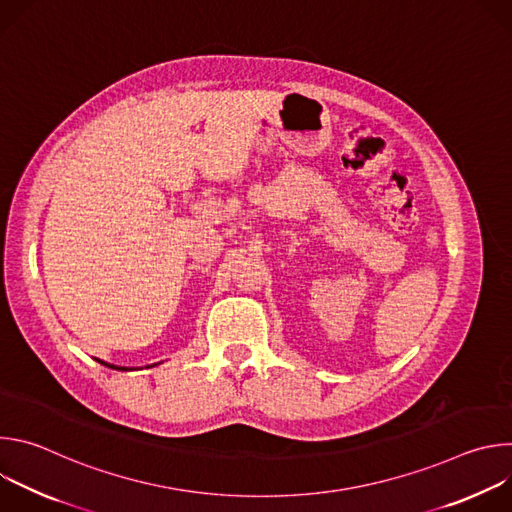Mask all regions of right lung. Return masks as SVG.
I'll use <instances>...</instances> for the list:
<instances>
[{
    "instance_id": "1",
    "label": "right lung",
    "mask_w": 512,
    "mask_h": 512,
    "mask_svg": "<svg viewBox=\"0 0 512 512\" xmlns=\"http://www.w3.org/2000/svg\"><path fill=\"white\" fill-rule=\"evenodd\" d=\"M101 364H107V362H103V360H101ZM107 367H111V369H117V371H131V369H125V367H115V364H107Z\"/></svg>"
}]
</instances>
